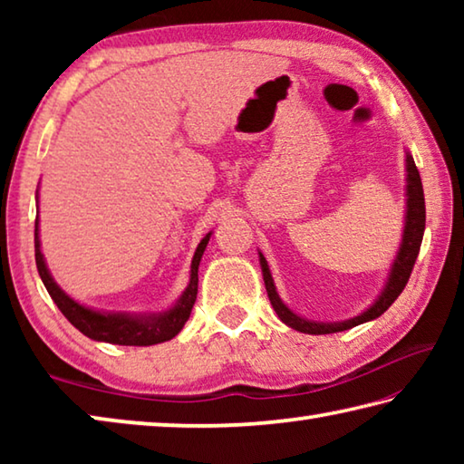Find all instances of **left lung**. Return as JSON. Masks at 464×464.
Wrapping results in <instances>:
<instances>
[{
  "label": "left lung",
  "mask_w": 464,
  "mask_h": 464,
  "mask_svg": "<svg viewBox=\"0 0 464 464\" xmlns=\"http://www.w3.org/2000/svg\"><path fill=\"white\" fill-rule=\"evenodd\" d=\"M423 229H426V202H423V188H421V178L420 171L415 168V161L410 151H405V221H403V235L401 243H399L397 256L391 264L389 276L381 295L374 298L371 307L358 313L356 317L343 319V321H311L301 315H296L293 309H288L285 301H282L276 285H274V278L268 268V262H266L264 254L260 251V266H262V276L266 285V293L272 303L274 311L280 317L282 324L288 327L296 329L301 334H311V335H325V334H335V332H345V329H352L360 324H366V321H372L381 317L384 311H387L395 298L403 293V288L410 280V274L413 270V264L418 260L420 246L423 239Z\"/></svg>",
  "instance_id": "1"
}]
</instances>
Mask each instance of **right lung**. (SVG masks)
Instances as JSON below:
<instances>
[{"mask_svg":"<svg viewBox=\"0 0 464 464\" xmlns=\"http://www.w3.org/2000/svg\"><path fill=\"white\" fill-rule=\"evenodd\" d=\"M36 202H38V190H36ZM210 235L213 231L204 235V239L198 243L194 251L192 266H190V282L178 301L171 304L169 309L160 313H122V311H98L85 304L77 303L75 298L69 296L57 282H54L49 266L44 262L43 249H41V229H38V217L34 223V256H36V268L41 274L43 285L49 290L51 298L57 304L59 311L69 319V324L80 329L83 335L90 340L116 343V345H155L161 342H168L176 337L186 321L190 319L192 307L196 303V295H198V266L202 260L204 249H207Z\"/></svg>","mask_w":464,"mask_h":464,"instance_id":"1","label":"right lung"}]
</instances>
